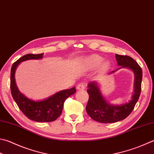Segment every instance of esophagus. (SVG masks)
<instances>
[{
	"label": "esophagus",
	"instance_id": "esophagus-1",
	"mask_svg": "<svg viewBox=\"0 0 154 154\" xmlns=\"http://www.w3.org/2000/svg\"><path fill=\"white\" fill-rule=\"evenodd\" d=\"M85 87H86L85 84L81 82V83L78 84V86H77V89L78 90V91H81V90L85 89Z\"/></svg>",
	"mask_w": 154,
	"mask_h": 154
}]
</instances>
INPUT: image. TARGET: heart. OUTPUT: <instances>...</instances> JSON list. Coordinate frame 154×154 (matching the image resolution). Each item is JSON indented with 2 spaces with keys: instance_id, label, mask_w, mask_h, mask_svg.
I'll return each instance as SVG.
<instances>
[{
  "instance_id": "1",
  "label": "heart",
  "mask_w": 154,
  "mask_h": 154,
  "mask_svg": "<svg viewBox=\"0 0 154 154\" xmlns=\"http://www.w3.org/2000/svg\"><path fill=\"white\" fill-rule=\"evenodd\" d=\"M103 57L98 56V55H92L87 57L85 60V62L87 67L91 69H94L98 68L100 65V70L101 71H106L108 69L110 66V63L107 61H105L102 63Z\"/></svg>"
}]
</instances>
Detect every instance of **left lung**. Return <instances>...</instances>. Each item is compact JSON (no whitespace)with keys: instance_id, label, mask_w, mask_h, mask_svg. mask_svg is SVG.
Wrapping results in <instances>:
<instances>
[{"instance_id":"left-lung-1","label":"left lung","mask_w":154,"mask_h":154,"mask_svg":"<svg viewBox=\"0 0 154 154\" xmlns=\"http://www.w3.org/2000/svg\"><path fill=\"white\" fill-rule=\"evenodd\" d=\"M116 59L118 65L121 66V68H127L134 72V94L129 103L121 105H113L104 99L97 82L89 83L87 90L89 98L86 111L92 119L99 123H115L125 119L131 114L141 94L142 69L140 66L132 57L128 56L116 54ZM119 69L120 68L115 71ZM115 71H112L110 74L114 73Z\"/></svg>"}]
</instances>
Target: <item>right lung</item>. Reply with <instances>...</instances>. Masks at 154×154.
<instances>
[{
	"mask_svg": "<svg viewBox=\"0 0 154 154\" xmlns=\"http://www.w3.org/2000/svg\"><path fill=\"white\" fill-rule=\"evenodd\" d=\"M43 55H25L13 63L11 71V91L13 99L19 109L27 118L37 122H51L60 117L65 100L76 92V88L73 87L70 89L61 91L43 100L35 101L25 97L19 92L14 80L15 70L20 63L28 60L42 59Z\"/></svg>",
	"mask_w": 154,
	"mask_h": 154,
	"instance_id": "add662e5",
	"label": "right lung"
}]
</instances>
